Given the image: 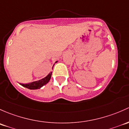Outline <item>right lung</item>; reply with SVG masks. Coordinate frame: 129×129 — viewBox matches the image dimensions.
I'll list each match as a JSON object with an SVG mask.
<instances>
[{
	"label": "right lung",
	"mask_w": 129,
	"mask_h": 129,
	"mask_svg": "<svg viewBox=\"0 0 129 129\" xmlns=\"http://www.w3.org/2000/svg\"><path fill=\"white\" fill-rule=\"evenodd\" d=\"M57 61H56V63ZM51 73L52 72H51L48 76H46V77L43 79H40L39 81H34L31 82V83H28V84H20L23 87H26L28 89H40V87H42V86H43L44 85L47 84L49 82V81L50 80V78L51 76Z\"/></svg>",
	"instance_id": "right-lung-1"
}]
</instances>
